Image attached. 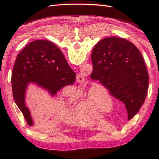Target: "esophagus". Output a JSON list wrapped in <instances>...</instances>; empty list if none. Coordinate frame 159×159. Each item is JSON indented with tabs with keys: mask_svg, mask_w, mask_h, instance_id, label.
I'll use <instances>...</instances> for the list:
<instances>
[{
	"mask_svg": "<svg viewBox=\"0 0 159 159\" xmlns=\"http://www.w3.org/2000/svg\"><path fill=\"white\" fill-rule=\"evenodd\" d=\"M76 80H77V81H78V83L83 84L84 82H85V77L82 74H77V75H76Z\"/></svg>",
	"mask_w": 159,
	"mask_h": 159,
	"instance_id": "esophagus-1",
	"label": "esophagus"
}]
</instances>
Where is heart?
<instances>
[{
	"label": "heart",
	"instance_id": "obj_1",
	"mask_svg": "<svg viewBox=\"0 0 159 159\" xmlns=\"http://www.w3.org/2000/svg\"><path fill=\"white\" fill-rule=\"evenodd\" d=\"M84 93V91L83 89H75L71 91L69 94L68 99L71 101L78 100ZM89 93V98H94V102L101 111H107L111 107V99L107 93V90L103 87L99 88L98 86H94L93 88L90 89ZM82 109L84 112H86V113L92 114L95 111V107L92 102H91V101L88 99V102L85 103Z\"/></svg>",
	"mask_w": 159,
	"mask_h": 159
}]
</instances>
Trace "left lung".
Returning a JSON list of instances; mask_svg holds the SVG:
<instances>
[{
  "instance_id": "8db88e82",
  "label": "left lung",
  "mask_w": 159,
  "mask_h": 159,
  "mask_svg": "<svg viewBox=\"0 0 159 159\" xmlns=\"http://www.w3.org/2000/svg\"><path fill=\"white\" fill-rule=\"evenodd\" d=\"M92 79L99 80L114 97L121 101L131 119L145 102L148 74L141 53L123 38L100 40L91 54Z\"/></svg>"
}]
</instances>
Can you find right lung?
Listing matches in <instances>:
<instances>
[{
	"label": "right lung",
	"mask_w": 159,
	"mask_h": 159,
	"mask_svg": "<svg viewBox=\"0 0 159 159\" xmlns=\"http://www.w3.org/2000/svg\"><path fill=\"white\" fill-rule=\"evenodd\" d=\"M75 78V73L67 63L63 53L49 41H33L19 53L12 74V94L28 125L34 124L25 104L28 84L40 86L53 96L64 86L74 84Z\"/></svg>",
	"instance_id": "obj_1"
}]
</instances>
